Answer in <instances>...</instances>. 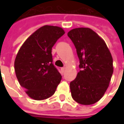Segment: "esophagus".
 <instances>
[{"mask_svg":"<svg viewBox=\"0 0 124 124\" xmlns=\"http://www.w3.org/2000/svg\"><path fill=\"white\" fill-rule=\"evenodd\" d=\"M65 68H61V72H62V73H63H63H64V72H65Z\"/></svg>","mask_w":124,"mask_h":124,"instance_id":"34e87169","label":"esophagus"}]
</instances>
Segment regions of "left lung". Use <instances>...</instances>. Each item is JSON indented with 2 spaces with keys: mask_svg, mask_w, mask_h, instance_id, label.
Listing matches in <instances>:
<instances>
[{
  "mask_svg": "<svg viewBox=\"0 0 124 124\" xmlns=\"http://www.w3.org/2000/svg\"><path fill=\"white\" fill-rule=\"evenodd\" d=\"M68 36L77 50L81 69L70 83L72 97L82 105L95 103L105 94L112 77V55L105 41L90 28H75Z\"/></svg>",
  "mask_w": 124,
  "mask_h": 124,
  "instance_id": "8db88e82",
  "label": "left lung"
}]
</instances>
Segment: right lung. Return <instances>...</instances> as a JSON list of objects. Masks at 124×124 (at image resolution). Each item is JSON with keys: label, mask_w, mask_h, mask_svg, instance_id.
I'll list each match as a JSON object with an SVG mask.
<instances>
[{"label": "right lung", "mask_w": 124, "mask_h": 124, "mask_svg": "<svg viewBox=\"0 0 124 124\" xmlns=\"http://www.w3.org/2000/svg\"><path fill=\"white\" fill-rule=\"evenodd\" d=\"M65 34L59 27L45 25L24 42L14 61L18 81L30 97L43 100L54 94L61 75L52 63V48Z\"/></svg>", "instance_id": "right-lung-1"}]
</instances>
